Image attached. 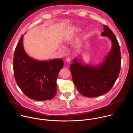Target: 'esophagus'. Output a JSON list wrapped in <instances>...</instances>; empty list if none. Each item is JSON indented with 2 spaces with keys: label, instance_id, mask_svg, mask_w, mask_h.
I'll return each mask as SVG.
<instances>
[{
  "label": "esophagus",
  "instance_id": "34e87169",
  "mask_svg": "<svg viewBox=\"0 0 133 133\" xmlns=\"http://www.w3.org/2000/svg\"><path fill=\"white\" fill-rule=\"evenodd\" d=\"M71 61V58L70 57H67V58H66V61H67V62H70Z\"/></svg>",
  "mask_w": 133,
  "mask_h": 133
}]
</instances>
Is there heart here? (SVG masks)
<instances>
[{
    "label": "heart",
    "mask_w": 133,
    "mask_h": 133,
    "mask_svg": "<svg viewBox=\"0 0 133 133\" xmlns=\"http://www.w3.org/2000/svg\"><path fill=\"white\" fill-rule=\"evenodd\" d=\"M71 32H72L71 30H69V31L67 32V34H66V36H65V41L67 40V39H68V38H69L70 37V35H71Z\"/></svg>",
    "instance_id": "1"
}]
</instances>
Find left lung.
Here are the masks:
<instances>
[{"label":"left lung","instance_id":"left-lung-1","mask_svg":"<svg viewBox=\"0 0 133 133\" xmlns=\"http://www.w3.org/2000/svg\"><path fill=\"white\" fill-rule=\"evenodd\" d=\"M103 36H107L112 42V47L104 62L98 66L82 64L75 59L70 66L72 78L78 91L87 97H95L108 92L116 81L121 70L120 47L115 34L104 25Z\"/></svg>","mask_w":133,"mask_h":133}]
</instances>
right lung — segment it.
Listing matches in <instances>:
<instances>
[{
    "label": "right lung",
    "mask_w": 133,
    "mask_h": 133,
    "mask_svg": "<svg viewBox=\"0 0 133 133\" xmlns=\"http://www.w3.org/2000/svg\"><path fill=\"white\" fill-rule=\"evenodd\" d=\"M63 66L61 58L39 61L30 57L24 50L22 36L14 52V74L18 86L28 97L38 101L52 99L57 91V78Z\"/></svg>",
    "instance_id": "1"
}]
</instances>
